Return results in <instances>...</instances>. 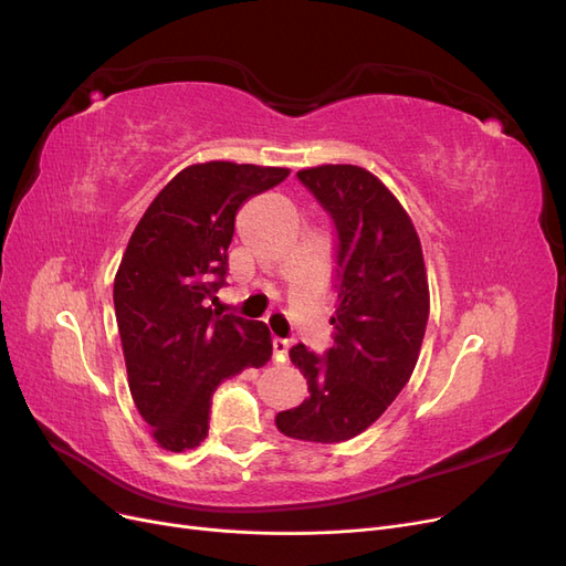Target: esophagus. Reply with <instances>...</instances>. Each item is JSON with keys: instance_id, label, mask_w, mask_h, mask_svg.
Here are the masks:
<instances>
[{"instance_id": "obj_1", "label": "esophagus", "mask_w": 566, "mask_h": 566, "mask_svg": "<svg viewBox=\"0 0 566 566\" xmlns=\"http://www.w3.org/2000/svg\"><path fill=\"white\" fill-rule=\"evenodd\" d=\"M287 349H290V339H283V337L273 339V358H276V361H285Z\"/></svg>"}]
</instances>
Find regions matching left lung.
Instances as JSON below:
<instances>
[{"mask_svg":"<svg viewBox=\"0 0 566 566\" xmlns=\"http://www.w3.org/2000/svg\"><path fill=\"white\" fill-rule=\"evenodd\" d=\"M337 231L335 345L290 358L310 385L276 427L293 439L337 443L378 420L413 373L430 316V287L413 221L389 188L356 165L300 169Z\"/></svg>","mask_w":566,"mask_h":566,"instance_id":"8db88e82","label":"left lung"}]
</instances>
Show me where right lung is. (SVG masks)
I'll return each mask as SVG.
<instances>
[{
  "instance_id": "1",
  "label": "right lung",
  "mask_w": 566,
  "mask_h": 566,
  "mask_svg": "<svg viewBox=\"0 0 566 566\" xmlns=\"http://www.w3.org/2000/svg\"><path fill=\"white\" fill-rule=\"evenodd\" d=\"M287 175L224 160L191 165L129 238L113 285L115 318L132 399L165 451L196 449L219 382L271 358L262 321L212 314L208 300L224 285L235 212Z\"/></svg>"
}]
</instances>
